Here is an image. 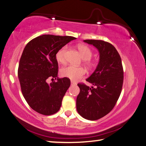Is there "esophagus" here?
<instances>
[{
	"label": "esophagus",
	"instance_id": "esophagus-1",
	"mask_svg": "<svg viewBox=\"0 0 146 146\" xmlns=\"http://www.w3.org/2000/svg\"><path fill=\"white\" fill-rule=\"evenodd\" d=\"M76 83L75 82H72V81H71V85H76Z\"/></svg>",
	"mask_w": 146,
	"mask_h": 146
}]
</instances>
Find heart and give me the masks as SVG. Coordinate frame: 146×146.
I'll list each match as a JSON object with an SVG mask.
<instances>
[{"label": "heart", "mask_w": 146, "mask_h": 146, "mask_svg": "<svg viewBox=\"0 0 146 146\" xmlns=\"http://www.w3.org/2000/svg\"><path fill=\"white\" fill-rule=\"evenodd\" d=\"M81 56L84 60V63L88 68L91 69L95 66L94 62L90 60L92 56V51L89 46L84 44H80L78 46ZM67 51V46H64L56 54V59L59 63L64 64L66 62L65 54ZM60 74L63 77L70 79L72 81H78L82 79L85 75L86 71L83 67H76L72 65L63 67L60 70Z\"/></svg>", "instance_id": "b5f03b06"}]
</instances>
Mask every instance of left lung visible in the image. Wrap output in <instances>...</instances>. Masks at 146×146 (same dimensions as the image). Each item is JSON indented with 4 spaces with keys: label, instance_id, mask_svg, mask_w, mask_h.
I'll use <instances>...</instances> for the list:
<instances>
[{
    "label": "left lung",
    "instance_id": "8db88e82",
    "mask_svg": "<svg viewBox=\"0 0 146 146\" xmlns=\"http://www.w3.org/2000/svg\"><path fill=\"white\" fill-rule=\"evenodd\" d=\"M100 52L96 68L84 83H78L80 92L76 100L78 113L87 120H96L109 113L120 97L123 82V70L120 54L113 44L102 40H84Z\"/></svg>",
    "mask_w": 146,
    "mask_h": 146
}]
</instances>
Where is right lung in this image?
<instances>
[{"label": "right lung", "mask_w": 146, "mask_h": 146, "mask_svg": "<svg viewBox=\"0 0 146 146\" xmlns=\"http://www.w3.org/2000/svg\"><path fill=\"white\" fill-rule=\"evenodd\" d=\"M76 38L54 35H40L26 44L21 57L18 77L23 95L29 106L38 113L48 116L56 113L70 85L67 78H59L56 54ZM49 77L57 79L48 84Z\"/></svg>", "instance_id": "add662e5"}]
</instances>
